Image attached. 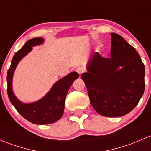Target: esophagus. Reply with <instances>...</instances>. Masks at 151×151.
I'll use <instances>...</instances> for the list:
<instances>
[{
  "mask_svg": "<svg viewBox=\"0 0 151 151\" xmlns=\"http://www.w3.org/2000/svg\"><path fill=\"white\" fill-rule=\"evenodd\" d=\"M76 71H77L80 75H81V74L85 71V69L83 67H77V68H76Z\"/></svg>",
  "mask_w": 151,
  "mask_h": 151,
  "instance_id": "obj_1",
  "label": "esophagus"
}]
</instances>
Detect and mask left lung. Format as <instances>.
Instances as JSON below:
<instances>
[{
    "mask_svg": "<svg viewBox=\"0 0 151 151\" xmlns=\"http://www.w3.org/2000/svg\"><path fill=\"white\" fill-rule=\"evenodd\" d=\"M110 35V58L92 55L88 72L81 77L95 110L103 116L121 117L130 112L142 96L145 71L136 50L118 33Z\"/></svg>",
    "mask_w": 151,
    "mask_h": 151,
    "instance_id": "8db88e82",
    "label": "left lung"
}]
</instances>
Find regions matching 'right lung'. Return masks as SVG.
<instances>
[{
  "mask_svg": "<svg viewBox=\"0 0 151 151\" xmlns=\"http://www.w3.org/2000/svg\"><path fill=\"white\" fill-rule=\"evenodd\" d=\"M43 42L44 39L40 37L28 40L14 55L6 77L7 93L11 103L27 121L39 125L52 123L61 118L64 111L65 99L68 89L73 82L79 77L77 72H71L66 77L59 80L46 96L36 102L25 104L18 100L12 91V85L15 68L19 60L31 51L32 47L41 45Z\"/></svg>",
  "mask_w": 151,
  "mask_h": 151,
  "instance_id": "add662e5",
  "label": "right lung"
}]
</instances>
